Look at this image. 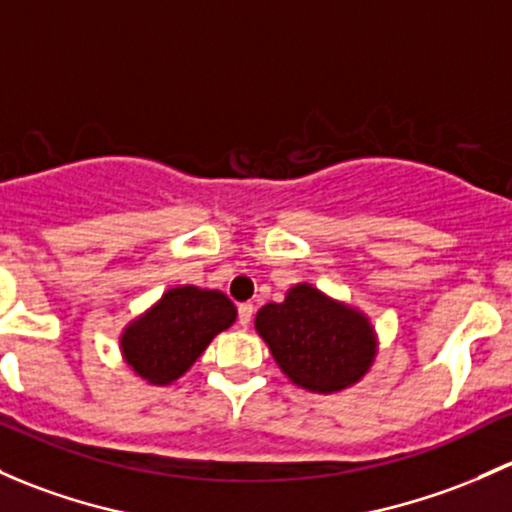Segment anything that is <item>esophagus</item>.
<instances>
[{
	"label": "esophagus",
	"mask_w": 512,
	"mask_h": 512,
	"mask_svg": "<svg viewBox=\"0 0 512 512\" xmlns=\"http://www.w3.org/2000/svg\"><path fill=\"white\" fill-rule=\"evenodd\" d=\"M252 314H255V306H252L250 301H245V304H240V306H238V321H240V326H250Z\"/></svg>",
	"instance_id": "34e87169"
}]
</instances>
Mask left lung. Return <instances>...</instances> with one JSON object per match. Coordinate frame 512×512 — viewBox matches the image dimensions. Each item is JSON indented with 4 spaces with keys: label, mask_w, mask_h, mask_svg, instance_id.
Returning <instances> with one entry per match:
<instances>
[{
    "label": "left lung",
    "mask_w": 512,
    "mask_h": 512,
    "mask_svg": "<svg viewBox=\"0 0 512 512\" xmlns=\"http://www.w3.org/2000/svg\"><path fill=\"white\" fill-rule=\"evenodd\" d=\"M255 328L274 363L294 385L333 395L363 380L378 355V336L368 316L299 282L279 304H265Z\"/></svg>",
    "instance_id": "8db88e82"
}]
</instances>
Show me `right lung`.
<instances>
[{"instance_id":"1","label":"right lung","mask_w":512,"mask_h":512,"mask_svg":"<svg viewBox=\"0 0 512 512\" xmlns=\"http://www.w3.org/2000/svg\"><path fill=\"white\" fill-rule=\"evenodd\" d=\"M238 309L218 289L171 287L154 306L129 321L120 336L122 358L149 385H171L201 358Z\"/></svg>"}]
</instances>
